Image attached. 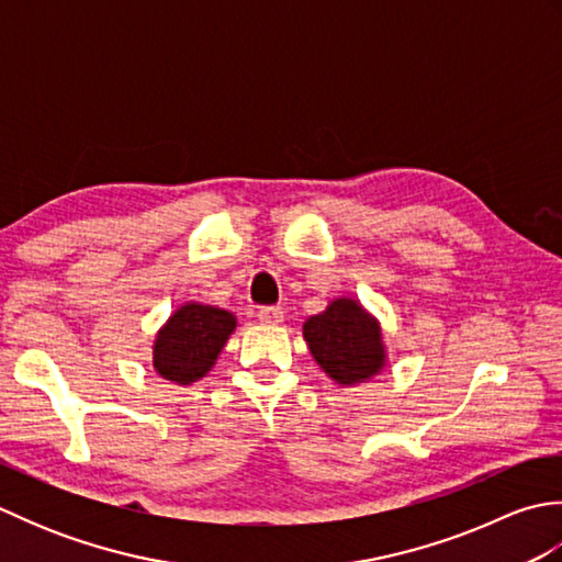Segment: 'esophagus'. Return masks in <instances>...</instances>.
<instances>
[{"instance_id":"obj_1","label":"esophagus","mask_w":562,"mask_h":562,"mask_svg":"<svg viewBox=\"0 0 562 562\" xmlns=\"http://www.w3.org/2000/svg\"><path fill=\"white\" fill-rule=\"evenodd\" d=\"M284 318V312L280 306H262L258 308V321L260 324H268V326H274V324H282Z\"/></svg>"}]
</instances>
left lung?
I'll use <instances>...</instances> for the list:
<instances>
[{"mask_svg": "<svg viewBox=\"0 0 562 562\" xmlns=\"http://www.w3.org/2000/svg\"><path fill=\"white\" fill-rule=\"evenodd\" d=\"M304 340L316 364L342 386L362 384L386 367L379 321L357 300H333L304 324Z\"/></svg>", "mask_w": 562, "mask_h": 562, "instance_id": "obj_1", "label": "left lung"}]
</instances>
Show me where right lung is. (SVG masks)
Wrapping results in <instances>:
<instances>
[{"label":"right lung","mask_w":562,"mask_h":562,"mask_svg":"<svg viewBox=\"0 0 562 562\" xmlns=\"http://www.w3.org/2000/svg\"><path fill=\"white\" fill-rule=\"evenodd\" d=\"M236 328V316L217 306L188 302L178 306L154 340L157 374L188 386L205 376Z\"/></svg>","instance_id":"obj_1"}]
</instances>
